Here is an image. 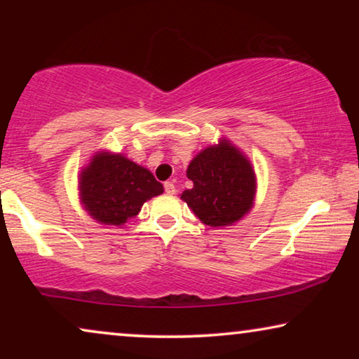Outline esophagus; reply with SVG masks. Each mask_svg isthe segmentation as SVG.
<instances>
[{
	"instance_id": "34e87169",
	"label": "esophagus",
	"mask_w": 359,
	"mask_h": 359,
	"mask_svg": "<svg viewBox=\"0 0 359 359\" xmlns=\"http://www.w3.org/2000/svg\"><path fill=\"white\" fill-rule=\"evenodd\" d=\"M165 191H166V194H175L176 193V186H175L173 181H166Z\"/></svg>"
}]
</instances>
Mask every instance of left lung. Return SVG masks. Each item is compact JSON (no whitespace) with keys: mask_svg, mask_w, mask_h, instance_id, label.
<instances>
[{"mask_svg":"<svg viewBox=\"0 0 359 359\" xmlns=\"http://www.w3.org/2000/svg\"><path fill=\"white\" fill-rule=\"evenodd\" d=\"M186 176L193 181V188L183 191L181 199L205 225H233L253 208L255 168L248 156L225 137L201 150L188 165Z\"/></svg>","mask_w":359,"mask_h":359,"instance_id":"left-lung-1","label":"left lung"}]
</instances>
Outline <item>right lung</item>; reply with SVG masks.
Here are the masks:
<instances>
[{"instance_id":"1","label":"right lung","mask_w":359,"mask_h":359,"mask_svg":"<svg viewBox=\"0 0 359 359\" xmlns=\"http://www.w3.org/2000/svg\"><path fill=\"white\" fill-rule=\"evenodd\" d=\"M83 209L102 225L121 227L147 201L163 193L150 170L122 154L97 150L78 175Z\"/></svg>"}]
</instances>
